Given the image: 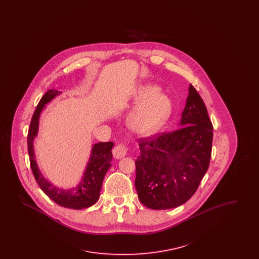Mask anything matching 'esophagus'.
Instances as JSON below:
<instances>
[{"label": "esophagus", "instance_id": "obj_1", "mask_svg": "<svg viewBox=\"0 0 259 259\" xmlns=\"http://www.w3.org/2000/svg\"><path fill=\"white\" fill-rule=\"evenodd\" d=\"M127 151H128V148L125 145H117L115 148H113L112 153H113L114 158L120 159L127 154Z\"/></svg>", "mask_w": 259, "mask_h": 259}]
</instances>
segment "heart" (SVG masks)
I'll return each instance as SVG.
<instances>
[{"label": "heart", "instance_id": "1", "mask_svg": "<svg viewBox=\"0 0 259 259\" xmlns=\"http://www.w3.org/2000/svg\"><path fill=\"white\" fill-rule=\"evenodd\" d=\"M133 101L138 106L129 116V125L140 134L157 132L172 113L171 99L161 92L160 87L156 84L148 83L139 87Z\"/></svg>", "mask_w": 259, "mask_h": 259}]
</instances>
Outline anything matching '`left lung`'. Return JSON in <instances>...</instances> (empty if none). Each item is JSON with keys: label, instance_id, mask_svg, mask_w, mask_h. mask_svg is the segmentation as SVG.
Segmentation results:
<instances>
[{"label": "left lung", "instance_id": "left-lung-1", "mask_svg": "<svg viewBox=\"0 0 259 259\" xmlns=\"http://www.w3.org/2000/svg\"><path fill=\"white\" fill-rule=\"evenodd\" d=\"M179 125L183 127L171 133L139 140L135 186L140 201L149 209H172L185 204L208 171L212 124L191 84Z\"/></svg>", "mask_w": 259, "mask_h": 259}]
</instances>
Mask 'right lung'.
Instances as JSON below:
<instances>
[{
  "mask_svg": "<svg viewBox=\"0 0 259 259\" xmlns=\"http://www.w3.org/2000/svg\"><path fill=\"white\" fill-rule=\"evenodd\" d=\"M61 93L54 89L49 90L38 102L36 111L33 114L27 138L31 169L40 189L56 204L69 209H84L91 207L98 201L105 175L111 166V148L114 144L108 142L98 143L92 146L90 158L87 162L81 181L75 187L63 189L49 182L37 166L34 150V140L38 132V121L41 111L48 103Z\"/></svg>",
  "mask_w": 259,
  "mask_h": 259,
  "instance_id": "1",
  "label": "right lung"
}]
</instances>
